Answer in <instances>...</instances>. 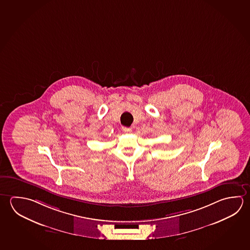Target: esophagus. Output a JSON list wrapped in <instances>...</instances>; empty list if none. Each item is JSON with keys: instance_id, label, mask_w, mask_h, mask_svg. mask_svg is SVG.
Here are the masks:
<instances>
[{"instance_id": "34e87169", "label": "esophagus", "mask_w": 250, "mask_h": 250, "mask_svg": "<svg viewBox=\"0 0 250 250\" xmlns=\"http://www.w3.org/2000/svg\"><path fill=\"white\" fill-rule=\"evenodd\" d=\"M123 131H125V132H131V131H132V129L131 128H127V127H125V128H123Z\"/></svg>"}]
</instances>
